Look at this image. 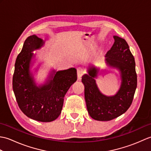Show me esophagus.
<instances>
[{
    "instance_id": "34e87169",
    "label": "esophagus",
    "mask_w": 151,
    "mask_h": 151,
    "mask_svg": "<svg viewBox=\"0 0 151 151\" xmlns=\"http://www.w3.org/2000/svg\"><path fill=\"white\" fill-rule=\"evenodd\" d=\"M85 73L84 70L83 69L82 67H78L77 69V76L78 79H81V77L82 76V75H84Z\"/></svg>"
}]
</instances>
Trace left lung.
<instances>
[{
	"instance_id": "left-lung-1",
	"label": "left lung",
	"mask_w": 151,
	"mask_h": 151,
	"mask_svg": "<svg viewBox=\"0 0 151 151\" xmlns=\"http://www.w3.org/2000/svg\"><path fill=\"white\" fill-rule=\"evenodd\" d=\"M114 43L105 55L107 65L116 69L120 73L121 86L114 95L102 93L95 79L100 68L89 65L88 74L82 76L84 96L89 115L95 120L107 121L116 118L127 111L132 102L137 87L136 63L127 41L114 36Z\"/></svg>"
}]
</instances>
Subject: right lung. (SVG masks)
<instances>
[{
  "instance_id": "add662e5",
  "label": "right lung",
  "mask_w": 151,
  "mask_h": 151,
  "mask_svg": "<svg viewBox=\"0 0 151 151\" xmlns=\"http://www.w3.org/2000/svg\"><path fill=\"white\" fill-rule=\"evenodd\" d=\"M45 41L36 35L25 40L17 57L13 76V90L19 107L28 117L41 122H50L59 117L63 98L77 80L75 68L56 71L52 70L46 82L37 85L31 70L34 51L41 49ZM38 68L36 69V71Z\"/></svg>"
}]
</instances>
